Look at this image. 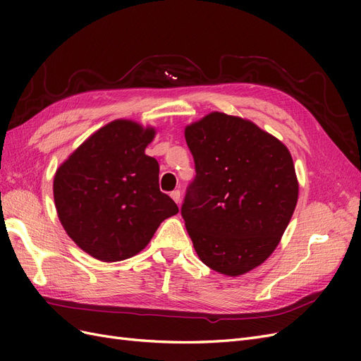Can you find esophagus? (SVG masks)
<instances>
[{
	"label": "esophagus",
	"mask_w": 361,
	"mask_h": 361,
	"mask_svg": "<svg viewBox=\"0 0 361 361\" xmlns=\"http://www.w3.org/2000/svg\"><path fill=\"white\" fill-rule=\"evenodd\" d=\"M170 195H171V199H173L174 202H176L178 204L180 203V191H179V190H174V191H171V192H170Z\"/></svg>",
	"instance_id": "obj_1"
}]
</instances>
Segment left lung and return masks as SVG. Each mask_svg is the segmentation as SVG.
<instances>
[{
	"mask_svg": "<svg viewBox=\"0 0 361 361\" xmlns=\"http://www.w3.org/2000/svg\"><path fill=\"white\" fill-rule=\"evenodd\" d=\"M195 178L180 214L204 265L241 276L271 256L298 200L288 147L250 120L211 113L185 128Z\"/></svg>",
	"mask_w": 361,
	"mask_h": 361,
	"instance_id": "obj_1",
	"label": "left lung"
}]
</instances>
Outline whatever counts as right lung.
<instances>
[{"instance_id": "obj_1", "label": "right lung", "mask_w": 361, "mask_h": 361, "mask_svg": "<svg viewBox=\"0 0 361 361\" xmlns=\"http://www.w3.org/2000/svg\"><path fill=\"white\" fill-rule=\"evenodd\" d=\"M154 128L114 120L87 138L54 178V200L66 233L104 262L143 250L178 204L159 191L158 161L145 154Z\"/></svg>"}]
</instances>
